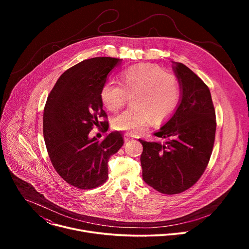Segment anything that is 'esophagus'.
Masks as SVG:
<instances>
[{
    "label": "esophagus",
    "instance_id": "34e87169",
    "mask_svg": "<svg viewBox=\"0 0 249 249\" xmlns=\"http://www.w3.org/2000/svg\"><path fill=\"white\" fill-rule=\"evenodd\" d=\"M133 139V136L132 135H130V134H128V133H126L125 135H124V141L125 142H128V141H130V140H132Z\"/></svg>",
    "mask_w": 249,
    "mask_h": 249
}]
</instances>
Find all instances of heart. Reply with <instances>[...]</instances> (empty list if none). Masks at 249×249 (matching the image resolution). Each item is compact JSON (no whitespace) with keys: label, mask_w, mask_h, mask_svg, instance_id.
Returning <instances> with one entry per match:
<instances>
[{"label":"heart","mask_w":249,"mask_h":249,"mask_svg":"<svg viewBox=\"0 0 249 249\" xmlns=\"http://www.w3.org/2000/svg\"><path fill=\"white\" fill-rule=\"evenodd\" d=\"M120 85L104 83L100 89L102 104L111 112L119 111L131 95L132 106L116 116L113 128L136 135L152 120L160 124L168 119L179 104V81L160 66L150 63L129 67L119 74Z\"/></svg>","instance_id":"1"}]
</instances>
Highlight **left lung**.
Segmentation results:
<instances>
[{
    "label": "left lung",
    "instance_id": "left-lung-1",
    "mask_svg": "<svg viewBox=\"0 0 249 249\" xmlns=\"http://www.w3.org/2000/svg\"><path fill=\"white\" fill-rule=\"evenodd\" d=\"M181 96L170 119L154 135L161 141L143 145L144 181L163 194H178L193 186L210 160L216 134V113L206 84L182 63L172 62Z\"/></svg>",
    "mask_w": 249,
    "mask_h": 249
}]
</instances>
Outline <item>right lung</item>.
Instances as JSON below:
<instances>
[{"mask_svg": "<svg viewBox=\"0 0 249 249\" xmlns=\"http://www.w3.org/2000/svg\"><path fill=\"white\" fill-rule=\"evenodd\" d=\"M121 59L96 57L68 69L48 95L43 112V136L50 160L69 184L92 189L108 177V160L124 142L119 132L102 141L89 138L92 127L107 123L100 89ZM108 130L105 128V131Z\"/></svg>", "mask_w": 249, "mask_h": 249, "instance_id": "obj_1", "label": "right lung"}]
</instances>
